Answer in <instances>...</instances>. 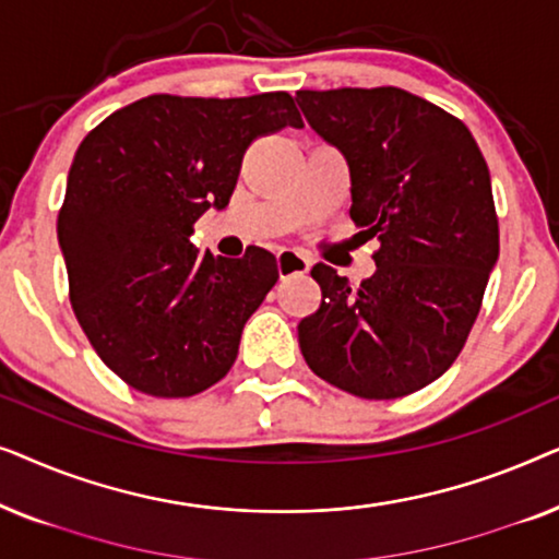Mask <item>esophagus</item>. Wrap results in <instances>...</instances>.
<instances>
[{
	"label": "esophagus",
	"instance_id": "1",
	"mask_svg": "<svg viewBox=\"0 0 559 559\" xmlns=\"http://www.w3.org/2000/svg\"><path fill=\"white\" fill-rule=\"evenodd\" d=\"M310 270V259L300 254V251H293V249H282L277 254V272H280V280L285 277H293V274H305Z\"/></svg>",
	"mask_w": 559,
	"mask_h": 559
}]
</instances>
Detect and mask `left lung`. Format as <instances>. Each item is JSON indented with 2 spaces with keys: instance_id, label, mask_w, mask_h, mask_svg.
Masks as SVG:
<instances>
[{
  "instance_id": "obj_1",
  "label": "left lung",
  "mask_w": 559,
  "mask_h": 559,
  "mask_svg": "<svg viewBox=\"0 0 559 559\" xmlns=\"http://www.w3.org/2000/svg\"><path fill=\"white\" fill-rule=\"evenodd\" d=\"M295 102L346 157L350 221L379 239L361 287L312 266L323 302L297 325L305 361L364 400L417 392L461 354L499 259L486 159L461 119L409 91H297Z\"/></svg>"
}]
</instances>
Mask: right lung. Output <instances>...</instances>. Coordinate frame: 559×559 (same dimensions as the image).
Here are the masks:
<instances>
[{
	"instance_id": "obj_1",
	"label": "right lung",
	"mask_w": 559,
	"mask_h": 559,
	"mask_svg": "<svg viewBox=\"0 0 559 559\" xmlns=\"http://www.w3.org/2000/svg\"><path fill=\"white\" fill-rule=\"evenodd\" d=\"M282 127H302L285 91L157 94L114 111L75 152L58 216L73 312L98 358L140 392L193 396L234 366L277 259L259 247L213 257L190 236L231 201L249 144Z\"/></svg>"
}]
</instances>
